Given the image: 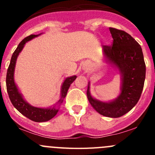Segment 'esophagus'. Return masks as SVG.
<instances>
[{
  "mask_svg": "<svg viewBox=\"0 0 155 155\" xmlns=\"http://www.w3.org/2000/svg\"><path fill=\"white\" fill-rule=\"evenodd\" d=\"M82 68H83V70H85V71H87V70H89V64H85L83 65V67H82Z\"/></svg>",
  "mask_w": 155,
  "mask_h": 155,
  "instance_id": "1",
  "label": "esophagus"
}]
</instances>
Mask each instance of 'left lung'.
Segmentation results:
<instances>
[{"mask_svg":"<svg viewBox=\"0 0 155 155\" xmlns=\"http://www.w3.org/2000/svg\"><path fill=\"white\" fill-rule=\"evenodd\" d=\"M113 42L104 46L106 57L116 65L122 75L121 93L115 101L103 103L94 99L87 87V96L91 105L102 115L119 118L130 111L138 103L144 87L145 64L140 45L129 34L109 28Z\"/></svg>","mask_w":155,"mask_h":155,"instance_id":"left-lung-1","label":"left lung"}]
</instances>
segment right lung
I'll use <instances>...</instances> for the list:
<instances>
[{"label": "right lung", "mask_w": 155, "mask_h": 155, "mask_svg": "<svg viewBox=\"0 0 155 155\" xmlns=\"http://www.w3.org/2000/svg\"><path fill=\"white\" fill-rule=\"evenodd\" d=\"M38 35H34L31 34L28 37H25L23 40H21V43L18 44V47L15 50V51L12 54V58H11L10 63L9 65V68L7 69V77H6V84H7V90L8 93L9 97L14 107L20 112L27 117L28 118L31 119V121H36V122H44L47 121L48 120L51 119L53 117H54L57 114L58 109H56L54 108H48V109H41V108L34 107L30 104L25 102L22 98L21 95L18 92L17 89L16 85L14 82L13 74H14V69H15V61L18 57L20 51L22 50L25 43L31 40V39L37 37ZM76 79V76H71V77L67 78L62 85L61 88V98L59 103H62L64 98L66 97L68 91L70 87V85L73 83V81Z\"/></svg>", "instance_id": "1"}]
</instances>
